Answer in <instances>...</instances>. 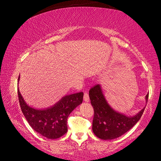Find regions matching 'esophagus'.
I'll list each match as a JSON object with an SVG mask.
<instances>
[{
  "label": "esophagus",
  "mask_w": 161,
  "mask_h": 161,
  "mask_svg": "<svg viewBox=\"0 0 161 161\" xmlns=\"http://www.w3.org/2000/svg\"><path fill=\"white\" fill-rule=\"evenodd\" d=\"M83 100H84L86 103H89V94H88L87 93H85L84 94V96H83Z\"/></svg>",
  "instance_id": "obj_1"
}]
</instances>
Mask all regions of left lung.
Listing matches in <instances>:
<instances>
[{"label": "left lung", "instance_id": "8db88e82", "mask_svg": "<svg viewBox=\"0 0 161 161\" xmlns=\"http://www.w3.org/2000/svg\"><path fill=\"white\" fill-rule=\"evenodd\" d=\"M89 94L94 111L92 130L97 137L103 140L114 139L127 133L138 122L145 108L133 116L116 111L108 103L100 84L92 88ZM148 96L149 93L145 97L146 103Z\"/></svg>", "mask_w": 161, "mask_h": 161}]
</instances>
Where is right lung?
<instances>
[{
    "mask_svg": "<svg viewBox=\"0 0 161 161\" xmlns=\"http://www.w3.org/2000/svg\"><path fill=\"white\" fill-rule=\"evenodd\" d=\"M18 78V83L19 81ZM83 93L65 95L52 106L36 108L26 103L18 89V98L22 112L30 126L48 139H57L67 132V118L83 102Z\"/></svg>",
    "mask_w": 161,
    "mask_h": 161,
    "instance_id": "1",
    "label": "right lung"
}]
</instances>
